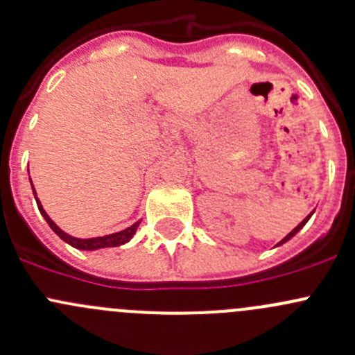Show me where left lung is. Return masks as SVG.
<instances>
[{
  "label": "left lung",
  "instance_id": "1",
  "mask_svg": "<svg viewBox=\"0 0 355 355\" xmlns=\"http://www.w3.org/2000/svg\"><path fill=\"white\" fill-rule=\"evenodd\" d=\"M313 213H314V211H313ZM313 213H309V214H307V216H306V218H304V220H302V221H300V223H299V225H297V227H295V228H293V230H292V232H290V234L287 235V237H285V239H282V241H280V242H278V244H277V245H282V244H285V242H288V241H290V239H292V237H295V234H299V232H300V230H302V228H304V225H306V223H307V221H309V218H311V216H313Z\"/></svg>",
  "mask_w": 355,
  "mask_h": 355
}]
</instances>
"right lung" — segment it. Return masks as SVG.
<instances>
[{
    "mask_svg": "<svg viewBox=\"0 0 355 355\" xmlns=\"http://www.w3.org/2000/svg\"><path fill=\"white\" fill-rule=\"evenodd\" d=\"M31 185H32V192H34L35 202H37V207H39V211H41L42 218H44V220L48 221V225H49V227H51V230L55 232V234L58 235V237L62 239L63 242H67V244H70L71 247H75V249H80V250H98V249H106V247L123 245V244H127V242L130 241L132 237H134L135 232H137V228H139V223H141V220H139V221H135L134 225H130V227H128V228H125V230L116 232V234H111V235H105V237H92V239L71 237V235H68L67 232H63L62 228H60L58 225H56L55 221H53L51 218L48 216V213H46L44 207H42L41 200L37 199V194H35V189H34V184H32V180H31Z\"/></svg>",
    "mask_w": 355,
    "mask_h": 355,
    "instance_id": "1",
    "label": "right lung"
}]
</instances>
